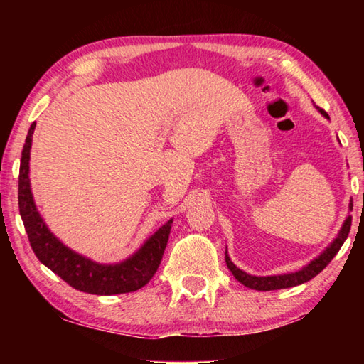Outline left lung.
I'll list each match as a JSON object with an SVG mask.
<instances>
[{
  "mask_svg": "<svg viewBox=\"0 0 364 364\" xmlns=\"http://www.w3.org/2000/svg\"><path fill=\"white\" fill-rule=\"evenodd\" d=\"M313 106H315V104H313ZM315 107L319 114L324 115L326 119H329V115L326 114L323 109H319L318 106H315ZM348 208H350V212H352V208H353L352 200H350ZM350 226H352V215H348V217L345 218L343 225L341 230H338L334 241H332L316 258H313L310 263L305 264V267L300 268L299 271H294V273L274 274V276L249 274V273H245V271H242L241 268H237L236 264L231 262L230 255H228V249L225 252V260H226L228 268H230L234 278L249 289H255V291H278V289L294 287V286L304 284V282L310 281L311 278H315L316 274L321 273V271L328 267L329 262L336 257L337 252L341 250L342 244L345 242V239H347L348 232H350Z\"/></svg>",
  "mask_w": 364,
  "mask_h": 364,
  "instance_id": "1",
  "label": "left lung"
}]
</instances>
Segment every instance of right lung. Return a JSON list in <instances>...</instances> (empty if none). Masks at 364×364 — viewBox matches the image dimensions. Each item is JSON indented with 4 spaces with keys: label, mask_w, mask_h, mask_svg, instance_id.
<instances>
[{
    "label": "right lung",
    "mask_w": 364,
    "mask_h": 364,
    "mask_svg": "<svg viewBox=\"0 0 364 364\" xmlns=\"http://www.w3.org/2000/svg\"><path fill=\"white\" fill-rule=\"evenodd\" d=\"M36 123L30 125L19 170V212L38 260L77 291L95 295L134 292L146 286L162 262L173 218L162 225L133 255L119 263H97L63 244L49 231L30 188V149Z\"/></svg>",
    "instance_id": "right-lung-1"
}]
</instances>
